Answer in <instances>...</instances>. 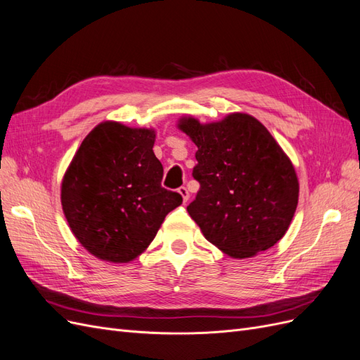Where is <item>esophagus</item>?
I'll list each match as a JSON object with an SVG mask.
<instances>
[{
  "mask_svg": "<svg viewBox=\"0 0 360 360\" xmlns=\"http://www.w3.org/2000/svg\"><path fill=\"white\" fill-rule=\"evenodd\" d=\"M178 193L181 194V197H182V200H184V203L187 202L188 199H190V193H188V190L185 188V187H181V188H178Z\"/></svg>",
  "mask_w": 360,
  "mask_h": 360,
  "instance_id": "34e87169",
  "label": "esophagus"
}]
</instances>
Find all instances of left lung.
Instances as JSON below:
<instances>
[{
    "label": "left lung",
    "mask_w": 360,
    "mask_h": 360,
    "mask_svg": "<svg viewBox=\"0 0 360 360\" xmlns=\"http://www.w3.org/2000/svg\"><path fill=\"white\" fill-rule=\"evenodd\" d=\"M178 129L197 146L200 190L187 211L203 236L233 259L274 247L296 212L299 181L268 129L240 112L206 124L182 117Z\"/></svg>",
    "instance_id": "1"
}]
</instances>
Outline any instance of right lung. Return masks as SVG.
I'll return each mask as SVG.
<instances>
[{
	"label": "right lung",
	"mask_w": 360,
	"mask_h": 360,
	"mask_svg": "<svg viewBox=\"0 0 360 360\" xmlns=\"http://www.w3.org/2000/svg\"><path fill=\"white\" fill-rule=\"evenodd\" d=\"M155 130L117 121L89 131L61 182V205L72 233L92 256L130 263L149 247L166 215L182 203L161 187Z\"/></svg>",
	"instance_id": "add662e5"
}]
</instances>
